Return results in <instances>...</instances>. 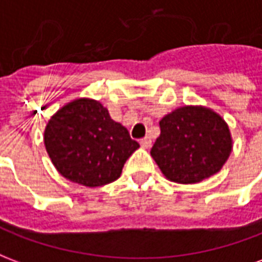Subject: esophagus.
<instances>
[{"instance_id":"1","label":"esophagus","mask_w":262,"mask_h":262,"mask_svg":"<svg viewBox=\"0 0 262 262\" xmlns=\"http://www.w3.org/2000/svg\"><path fill=\"white\" fill-rule=\"evenodd\" d=\"M140 146H142L143 148H150V146H151L150 137H144V139H142V140H140Z\"/></svg>"}]
</instances>
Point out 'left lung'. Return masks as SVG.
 Wrapping results in <instances>:
<instances>
[{
    "mask_svg": "<svg viewBox=\"0 0 262 262\" xmlns=\"http://www.w3.org/2000/svg\"><path fill=\"white\" fill-rule=\"evenodd\" d=\"M151 157L167 180L196 184L214 176L229 159L233 139L226 120L213 109L185 105L160 120Z\"/></svg>",
    "mask_w": 262,
    "mask_h": 262,
    "instance_id": "obj_1",
    "label": "left lung"
}]
</instances>
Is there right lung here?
<instances>
[{
	"instance_id": "add662e5",
	"label": "right lung",
	"mask_w": 262,
	"mask_h": 262,
	"mask_svg": "<svg viewBox=\"0 0 262 262\" xmlns=\"http://www.w3.org/2000/svg\"><path fill=\"white\" fill-rule=\"evenodd\" d=\"M43 140L56 170L88 188L118 180L126 160L139 148L125 126L91 98H77L61 106L49 119Z\"/></svg>"
}]
</instances>
